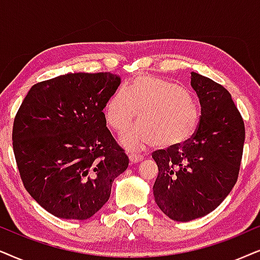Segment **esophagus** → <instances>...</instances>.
I'll return each mask as SVG.
<instances>
[{
  "label": "esophagus",
  "instance_id": "1",
  "mask_svg": "<svg viewBox=\"0 0 260 260\" xmlns=\"http://www.w3.org/2000/svg\"><path fill=\"white\" fill-rule=\"evenodd\" d=\"M128 158H129V161L132 162V164L143 160V155L139 154V153H136V152H129V154H128Z\"/></svg>",
  "mask_w": 260,
  "mask_h": 260
}]
</instances>
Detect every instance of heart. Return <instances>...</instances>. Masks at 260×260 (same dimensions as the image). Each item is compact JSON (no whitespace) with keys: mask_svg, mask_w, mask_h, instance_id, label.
I'll return each mask as SVG.
<instances>
[{"mask_svg":"<svg viewBox=\"0 0 260 260\" xmlns=\"http://www.w3.org/2000/svg\"><path fill=\"white\" fill-rule=\"evenodd\" d=\"M141 113H139V110ZM121 144L140 148L153 143L172 147L191 138L199 124V109L193 99L174 82L141 77L127 89H119L105 107V117L112 128L122 132Z\"/></svg>","mask_w":260,"mask_h":260,"instance_id":"heart-1","label":"heart"}]
</instances>
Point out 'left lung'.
<instances>
[{
    "mask_svg": "<svg viewBox=\"0 0 260 260\" xmlns=\"http://www.w3.org/2000/svg\"><path fill=\"white\" fill-rule=\"evenodd\" d=\"M201 119L191 139L154 152L157 206L179 222L213 212L232 191L243 157L245 127L230 92L213 79L191 72Z\"/></svg>",
    "mask_w": 260,
    "mask_h": 260,
    "instance_id": "left-lung-1",
    "label": "left lung"
}]
</instances>
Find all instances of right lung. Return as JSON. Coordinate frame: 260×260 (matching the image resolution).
<instances>
[{
  "mask_svg": "<svg viewBox=\"0 0 260 260\" xmlns=\"http://www.w3.org/2000/svg\"><path fill=\"white\" fill-rule=\"evenodd\" d=\"M120 83L110 72L60 75L37 83L23 100L14 120V154L26 190L52 215L91 217L128 168L103 113Z\"/></svg>",
  "mask_w": 260,
  "mask_h": 260,
  "instance_id": "1",
  "label": "right lung"
}]
</instances>
